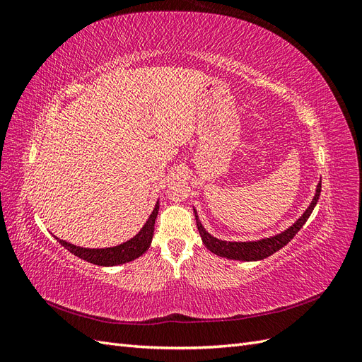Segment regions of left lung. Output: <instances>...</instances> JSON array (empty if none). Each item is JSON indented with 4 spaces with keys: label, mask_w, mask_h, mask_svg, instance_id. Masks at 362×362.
<instances>
[{
    "label": "left lung",
    "mask_w": 362,
    "mask_h": 362,
    "mask_svg": "<svg viewBox=\"0 0 362 362\" xmlns=\"http://www.w3.org/2000/svg\"><path fill=\"white\" fill-rule=\"evenodd\" d=\"M320 192H322V181L319 182V185H317L314 199L311 201L310 206L306 208V211L302 214V217H299L298 221H296L294 225H291L287 231H284L275 237L262 238V240H258V242H223V240H218L205 231V228L199 222L198 213L194 211L196 225H198V231L201 234L204 245L206 246V249H210L213 254L223 258L240 259V261L264 259L272 254H275L276 250L282 249L288 242H291L293 237L299 233V229L305 225L306 221H308V217L311 216L317 201H319Z\"/></svg>",
    "instance_id": "left-lung-1"
}]
</instances>
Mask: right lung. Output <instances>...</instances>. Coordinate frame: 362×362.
<instances>
[{
    "mask_svg": "<svg viewBox=\"0 0 362 362\" xmlns=\"http://www.w3.org/2000/svg\"><path fill=\"white\" fill-rule=\"evenodd\" d=\"M158 214V202L154 208V211L149 216L148 222L145 226L140 229V233L133 237L128 242L115 246V247H105V249H86L80 246H74L71 243L63 242V240L57 238V242L64 247L68 249L71 254L75 257H78L84 261H89L92 264L96 266H117V264H124V262L133 261L139 258L140 255H144L151 246L152 242V235H154V225H156V218Z\"/></svg>",
    "mask_w": 362,
    "mask_h": 362,
    "instance_id": "obj_1",
    "label": "right lung"
}]
</instances>
